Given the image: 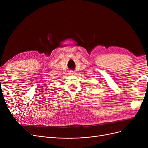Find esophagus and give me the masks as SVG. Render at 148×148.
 I'll use <instances>...</instances> for the list:
<instances>
[{
	"instance_id": "34e87169",
	"label": "esophagus",
	"mask_w": 148,
	"mask_h": 148,
	"mask_svg": "<svg viewBox=\"0 0 148 148\" xmlns=\"http://www.w3.org/2000/svg\"><path fill=\"white\" fill-rule=\"evenodd\" d=\"M69 74L71 75H73V74H74V71H69Z\"/></svg>"
}]
</instances>
